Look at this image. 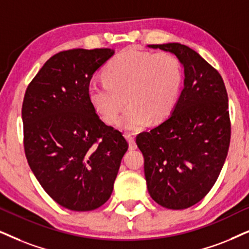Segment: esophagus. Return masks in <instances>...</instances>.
Instances as JSON below:
<instances>
[{"mask_svg":"<svg viewBox=\"0 0 249 249\" xmlns=\"http://www.w3.org/2000/svg\"><path fill=\"white\" fill-rule=\"evenodd\" d=\"M125 138H126L127 141H128V146H130V149H135L137 148V143H135V140H134V137L133 134L132 133H128V132H126L125 133Z\"/></svg>","mask_w":249,"mask_h":249,"instance_id":"obj_1","label":"esophagus"}]
</instances>
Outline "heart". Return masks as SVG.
Returning a JSON list of instances; mask_svg holds the SVG:
<instances>
[{
  "label": "heart",
  "mask_w": 249,
  "mask_h": 249,
  "mask_svg": "<svg viewBox=\"0 0 249 249\" xmlns=\"http://www.w3.org/2000/svg\"><path fill=\"white\" fill-rule=\"evenodd\" d=\"M106 81H92L87 96L106 123H112L128 103L117 125L139 131L149 123H160L175 109L180 93L182 71L176 56L168 52L153 54L126 49L107 65Z\"/></svg>",
  "instance_id": "heart-1"
}]
</instances>
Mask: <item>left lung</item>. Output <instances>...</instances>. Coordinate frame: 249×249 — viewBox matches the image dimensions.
Returning a JSON list of instances; mask_svg holds the SVG:
<instances>
[{"mask_svg":"<svg viewBox=\"0 0 249 249\" xmlns=\"http://www.w3.org/2000/svg\"><path fill=\"white\" fill-rule=\"evenodd\" d=\"M177 56L184 89L171 115L137 135L152 199L168 209H186L209 193L224 165L231 139L228 93L222 75L180 43L149 45Z\"/></svg>","mask_w":249,"mask_h":249,"instance_id":"left-lung-1","label":"left lung"}]
</instances>
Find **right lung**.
Instances as JSON below:
<instances>
[{
	"label": "right lung",
	"instance_id": "obj_1",
	"mask_svg": "<svg viewBox=\"0 0 249 249\" xmlns=\"http://www.w3.org/2000/svg\"><path fill=\"white\" fill-rule=\"evenodd\" d=\"M114 49L63 50L28 84L21 118L28 165L47 194L73 212L106 203L128 143L97 116L87 96L94 72Z\"/></svg>",
	"mask_w": 249,
	"mask_h": 249
}]
</instances>
